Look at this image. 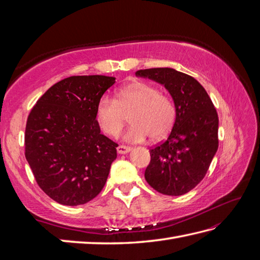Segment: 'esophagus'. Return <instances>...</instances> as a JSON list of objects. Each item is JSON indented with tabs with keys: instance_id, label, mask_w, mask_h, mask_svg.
Here are the masks:
<instances>
[{
	"instance_id": "obj_1",
	"label": "esophagus",
	"mask_w": 260,
	"mask_h": 260,
	"mask_svg": "<svg viewBox=\"0 0 260 260\" xmlns=\"http://www.w3.org/2000/svg\"><path fill=\"white\" fill-rule=\"evenodd\" d=\"M132 151V147L129 146H125V145H119L117 147V153L118 154H127Z\"/></svg>"
}]
</instances>
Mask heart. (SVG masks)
I'll use <instances>...</instances> for the list:
<instances>
[{"mask_svg":"<svg viewBox=\"0 0 260 260\" xmlns=\"http://www.w3.org/2000/svg\"><path fill=\"white\" fill-rule=\"evenodd\" d=\"M129 116L132 126L124 134L129 143H141L152 137L159 140L172 128L175 106L153 85L143 81L128 84L117 90L115 99L104 96L96 106V121L105 134L116 136Z\"/></svg>","mask_w":260,"mask_h":260,"instance_id":"1","label":"heart"}]
</instances>
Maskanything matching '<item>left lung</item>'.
<instances>
[{"label":"left lung","instance_id":"1","mask_svg":"<svg viewBox=\"0 0 260 260\" xmlns=\"http://www.w3.org/2000/svg\"><path fill=\"white\" fill-rule=\"evenodd\" d=\"M136 76L165 87L175 106V121L167 141L150 151L145 180L167 196H182L206 175L218 150V114L200 82L172 68L139 70Z\"/></svg>","mask_w":260,"mask_h":260}]
</instances>
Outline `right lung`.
<instances>
[{
	"instance_id": "1",
	"label": "right lung",
	"mask_w": 260,
	"mask_h": 260,
	"mask_svg": "<svg viewBox=\"0 0 260 260\" xmlns=\"http://www.w3.org/2000/svg\"><path fill=\"white\" fill-rule=\"evenodd\" d=\"M114 77L73 76L45 92L27 117L25 158L42 191L63 206H80L106 183L117 144L101 134L95 112Z\"/></svg>"
}]
</instances>
